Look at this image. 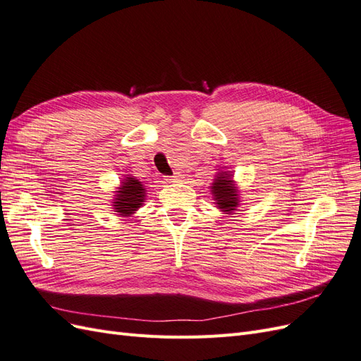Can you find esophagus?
Instances as JSON below:
<instances>
[{"label":"esophagus","mask_w":361,"mask_h":361,"mask_svg":"<svg viewBox=\"0 0 361 361\" xmlns=\"http://www.w3.org/2000/svg\"><path fill=\"white\" fill-rule=\"evenodd\" d=\"M166 180L167 182H178V180H180V174H174V176H169V178H166Z\"/></svg>","instance_id":"esophagus-1"}]
</instances>
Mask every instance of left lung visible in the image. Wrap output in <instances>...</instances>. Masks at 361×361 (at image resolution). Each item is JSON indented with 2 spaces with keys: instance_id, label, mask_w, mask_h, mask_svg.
<instances>
[{
  "instance_id": "1",
  "label": "left lung",
  "mask_w": 361,
  "mask_h": 361,
  "mask_svg": "<svg viewBox=\"0 0 361 361\" xmlns=\"http://www.w3.org/2000/svg\"><path fill=\"white\" fill-rule=\"evenodd\" d=\"M212 194L220 209L224 212L235 211V207L238 206V194L227 171L215 178V182L212 183Z\"/></svg>"
}]
</instances>
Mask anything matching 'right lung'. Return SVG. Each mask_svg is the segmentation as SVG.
Listing matches in <instances>:
<instances>
[{
  "label": "right lung",
  "instance_id": "right-lung-1",
  "mask_svg": "<svg viewBox=\"0 0 361 361\" xmlns=\"http://www.w3.org/2000/svg\"><path fill=\"white\" fill-rule=\"evenodd\" d=\"M114 209L120 215H130L145 202V188L135 178H128L122 182V188L117 191Z\"/></svg>",
  "mask_w": 361,
  "mask_h": 361
}]
</instances>
